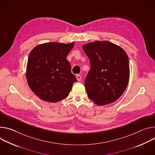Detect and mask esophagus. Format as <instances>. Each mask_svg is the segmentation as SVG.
Segmentation results:
<instances>
[{"instance_id": "34e87169", "label": "esophagus", "mask_w": 155, "mask_h": 155, "mask_svg": "<svg viewBox=\"0 0 155 155\" xmlns=\"http://www.w3.org/2000/svg\"><path fill=\"white\" fill-rule=\"evenodd\" d=\"M76 78H77V79H78V81H80L81 80V79H82V77H81V75L77 74V75H76Z\"/></svg>"}]
</instances>
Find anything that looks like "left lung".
Masks as SVG:
<instances>
[{
	"label": "left lung",
	"instance_id": "1",
	"mask_svg": "<svg viewBox=\"0 0 155 155\" xmlns=\"http://www.w3.org/2000/svg\"><path fill=\"white\" fill-rule=\"evenodd\" d=\"M91 69L85 80L89 98L97 105L117 100L125 91L129 79V62L126 51L109 41L85 44Z\"/></svg>",
	"mask_w": 155,
	"mask_h": 155
}]
</instances>
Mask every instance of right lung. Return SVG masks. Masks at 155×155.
I'll use <instances>...</instances> for the list:
<instances>
[{"mask_svg":"<svg viewBox=\"0 0 155 155\" xmlns=\"http://www.w3.org/2000/svg\"><path fill=\"white\" fill-rule=\"evenodd\" d=\"M74 44L48 42L31 50L26 77L32 91L41 100L52 103L62 100L77 81L66 59Z\"/></svg>","mask_w":155,"mask_h":155,"instance_id":"right-lung-1","label":"right lung"}]
</instances>
